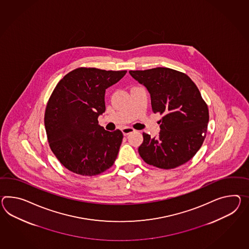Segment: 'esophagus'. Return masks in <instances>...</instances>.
Wrapping results in <instances>:
<instances>
[{"label":"esophagus","instance_id":"obj_1","mask_svg":"<svg viewBox=\"0 0 249 249\" xmlns=\"http://www.w3.org/2000/svg\"><path fill=\"white\" fill-rule=\"evenodd\" d=\"M122 131L124 136H127V135H128V134L132 133V132H134V131H135V129L132 128V127H125L122 128Z\"/></svg>","mask_w":249,"mask_h":249}]
</instances>
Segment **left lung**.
<instances>
[{
	"instance_id": "left-lung-1",
	"label": "left lung",
	"mask_w": 249,
	"mask_h": 249,
	"mask_svg": "<svg viewBox=\"0 0 249 249\" xmlns=\"http://www.w3.org/2000/svg\"><path fill=\"white\" fill-rule=\"evenodd\" d=\"M129 73L149 91L153 111L163 116L158 137L143 132L140 157L161 169L185 164L200 149L209 122V109L198 87L187 74L167 67Z\"/></svg>"
}]
</instances>
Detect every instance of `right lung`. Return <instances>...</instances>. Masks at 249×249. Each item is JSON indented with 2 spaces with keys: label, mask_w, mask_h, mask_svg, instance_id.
I'll list each match as a JSON object with an SVG mask.
<instances>
[{
  "label": "right lung",
  "mask_w": 249,
  "mask_h": 249,
  "mask_svg": "<svg viewBox=\"0 0 249 249\" xmlns=\"http://www.w3.org/2000/svg\"><path fill=\"white\" fill-rule=\"evenodd\" d=\"M126 73L79 67L55 86L46 107L45 127L51 150L69 171L97 176L114 164L123 134L105 130L98 117L105 111L106 89Z\"/></svg>",
  "instance_id": "obj_1"
}]
</instances>
